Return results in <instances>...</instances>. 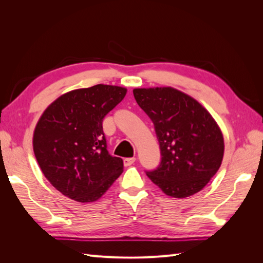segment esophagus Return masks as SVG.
Segmentation results:
<instances>
[{
  "label": "esophagus",
  "instance_id": "esophagus-1",
  "mask_svg": "<svg viewBox=\"0 0 263 263\" xmlns=\"http://www.w3.org/2000/svg\"><path fill=\"white\" fill-rule=\"evenodd\" d=\"M135 161H136V158L133 157V158H125L124 159V165L128 166V165H132Z\"/></svg>",
  "mask_w": 263,
  "mask_h": 263
}]
</instances>
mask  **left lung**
<instances>
[{"instance_id": "1", "label": "left lung", "mask_w": 263, "mask_h": 263, "mask_svg": "<svg viewBox=\"0 0 263 263\" xmlns=\"http://www.w3.org/2000/svg\"><path fill=\"white\" fill-rule=\"evenodd\" d=\"M134 97L150 117L161 150L159 168L148 178L171 197L202 191L224 157V136L200 102L171 86L134 89Z\"/></svg>"}]
</instances>
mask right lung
I'll list each match as a JSON object with an SVG mask.
<instances>
[{
    "instance_id": "add662e5",
    "label": "right lung",
    "mask_w": 263,
    "mask_h": 263,
    "mask_svg": "<svg viewBox=\"0 0 263 263\" xmlns=\"http://www.w3.org/2000/svg\"><path fill=\"white\" fill-rule=\"evenodd\" d=\"M126 93V87L107 84L72 90L39 117L33 135L39 168L71 200L98 201L122 174L123 160L108 155L102 123Z\"/></svg>"
}]
</instances>
